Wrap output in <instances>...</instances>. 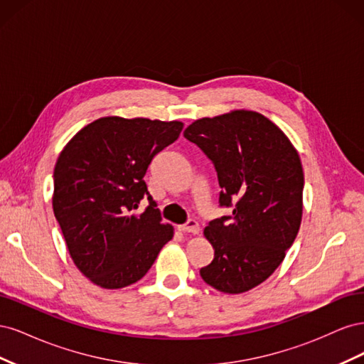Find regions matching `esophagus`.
Returning a JSON list of instances; mask_svg holds the SVG:
<instances>
[{"label":"esophagus","instance_id":"34e87169","mask_svg":"<svg viewBox=\"0 0 364 364\" xmlns=\"http://www.w3.org/2000/svg\"><path fill=\"white\" fill-rule=\"evenodd\" d=\"M178 229L181 230V232H188V234H194V235L199 234V230H200L199 223H197L196 220H188L185 225L178 226Z\"/></svg>","mask_w":364,"mask_h":364}]
</instances>
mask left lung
Returning <instances> with one entry per match:
<instances>
[{
  "label": "left lung",
  "instance_id": "1",
  "mask_svg": "<svg viewBox=\"0 0 364 364\" xmlns=\"http://www.w3.org/2000/svg\"><path fill=\"white\" fill-rule=\"evenodd\" d=\"M183 136L213 161L220 206H234L203 230L214 259L200 277L218 291H249L279 267L299 232V153L267 117L246 109L196 119Z\"/></svg>",
  "mask_w": 364,
  "mask_h": 364
}]
</instances>
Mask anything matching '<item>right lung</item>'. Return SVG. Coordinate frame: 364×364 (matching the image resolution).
Here are the masks:
<instances>
[{
  "mask_svg": "<svg viewBox=\"0 0 364 364\" xmlns=\"http://www.w3.org/2000/svg\"><path fill=\"white\" fill-rule=\"evenodd\" d=\"M182 129L181 121L103 117L60 151L53 174L54 217L77 269L98 287L139 281L173 238L144 176ZM144 198L149 206L139 212Z\"/></svg>",
  "mask_w": 364,
  "mask_h": 364,
  "instance_id": "right-lung-1",
  "label": "right lung"
}]
</instances>
